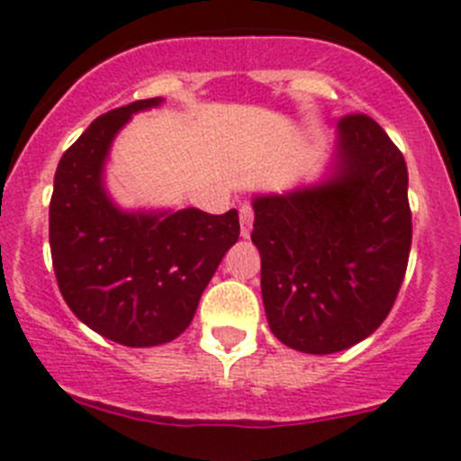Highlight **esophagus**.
Returning <instances> with one entry per match:
<instances>
[{"mask_svg": "<svg viewBox=\"0 0 461 461\" xmlns=\"http://www.w3.org/2000/svg\"><path fill=\"white\" fill-rule=\"evenodd\" d=\"M239 213H240V236L248 239L252 231V222H255V209H252L250 204H243L239 209Z\"/></svg>", "mask_w": 461, "mask_h": 461, "instance_id": "1", "label": "esophagus"}]
</instances>
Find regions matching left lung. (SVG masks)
Listing matches in <instances>:
<instances>
[{"label": "left lung", "instance_id": "obj_1", "mask_svg": "<svg viewBox=\"0 0 461 461\" xmlns=\"http://www.w3.org/2000/svg\"><path fill=\"white\" fill-rule=\"evenodd\" d=\"M252 243L284 346L332 355L364 341L389 316L410 261L405 157L371 115H343L332 177L255 197Z\"/></svg>", "mask_w": 461, "mask_h": 461}]
</instances>
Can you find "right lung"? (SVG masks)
I'll use <instances>...</instances> for the list:
<instances>
[{"label": "right lung", "mask_w": 461, "mask_h": 461, "mask_svg": "<svg viewBox=\"0 0 461 461\" xmlns=\"http://www.w3.org/2000/svg\"><path fill=\"white\" fill-rule=\"evenodd\" d=\"M161 97L109 111L66 149L50 202V248L63 300L81 322L129 348L177 339L202 291L239 240L236 209L124 213L102 184L111 140L136 111Z\"/></svg>", "instance_id": "1"}]
</instances>
